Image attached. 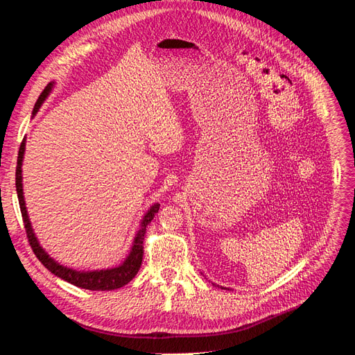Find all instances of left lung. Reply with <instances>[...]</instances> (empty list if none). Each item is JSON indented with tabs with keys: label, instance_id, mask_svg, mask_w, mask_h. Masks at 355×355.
<instances>
[{
	"label": "left lung",
	"instance_id": "1",
	"mask_svg": "<svg viewBox=\"0 0 355 355\" xmlns=\"http://www.w3.org/2000/svg\"><path fill=\"white\" fill-rule=\"evenodd\" d=\"M213 285H214V286H219V285H216V284H213ZM220 288H222V286H220ZM222 289H223V288H222Z\"/></svg>",
	"mask_w": 355,
	"mask_h": 355
}]
</instances>
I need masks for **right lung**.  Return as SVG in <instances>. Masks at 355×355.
I'll list each match as a JSON object with an SVG mask.
<instances>
[{
    "instance_id": "add662e5",
    "label": "right lung",
    "mask_w": 355,
    "mask_h": 355,
    "mask_svg": "<svg viewBox=\"0 0 355 355\" xmlns=\"http://www.w3.org/2000/svg\"><path fill=\"white\" fill-rule=\"evenodd\" d=\"M53 87H55V83H49L48 87L43 89V93L37 98V102L34 105L33 109V118L35 114L39 112V109L42 107L43 102L49 97L52 93ZM25 145H26V138H24L19 154H17V166H16V192H17V199H19V207H21V213H22V219L25 225V231H26V237H28V241L33 248V252L35 253V257L39 258L42 264L46 267L52 275H55L57 277L69 282V284L75 285L78 288H84L89 291H112L116 288H121L124 285L129 284V282L138 275V271L142 264V257H144V235L145 230H147V225L153 220L154 214L159 211L160 204L156 202L153 204L147 213L144 214L139 223V230L136 231L135 239L132 241V248L129 250V255L125 257V259L121 262L120 266L111 267V268H102V270H75L60 264L58 261L53 259L49 253L43 249L40 244L39 239L35 237L33 225L30 222V216L28 211H26V205H25V198H24V183H22V165H24V156H25Z\"/></svg>"
}]
</instances>
